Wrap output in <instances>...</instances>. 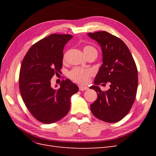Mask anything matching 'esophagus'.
<instances>
[{"mask_svg":"<svg viewBox=\"0 0 156 156\" xmlns=\"http://www.w3.org/2000/svg\"><path fill=\"white\" fill-rule=\"evenodd\" d=\"M79 90L80 91H84V90H87L88 89L87 87H84V86H79Z\"/></svg>","mask_w":156,"mask_h":156,"instance_id":"obj_1","label":"esophagus"}]
</instances>
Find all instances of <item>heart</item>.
Segmentation results:
<instances>
[{
  "label": "heart",
  "mask_w": 156,
  "mask_h": 156,
  "mask_svg": "<svg viewBox=\"0 0 156 156\" xmlns=\"http://www.w3.org/2000/svg\"><path fill=\"white\" fill-rule=\"evenodd\" d=\"M83 51L84 54L87 55L90 51H96V49L92 46L87 45L84 47ZM66 54L64 55V60L66 59ZM92 72L90 69L75 68L69 72L68 76L75 82L80 84H85L88 81V79L92 76Z\"/></svg>",
  "instance_id": "b5f03b06"
}]
</instances>
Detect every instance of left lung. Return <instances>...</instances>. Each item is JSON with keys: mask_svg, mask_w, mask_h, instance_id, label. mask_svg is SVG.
I'll return each instance as SVG.
<instances>
[{"mask_svg": "<svg viewBox=\"0 0 156 156\" xmlns=\"http://www.w3.org/2000/svg\"><path fill=\"white\" fill-rule=\"evenodd\" d=\"M100 45L103 64L90 88L97 92V100L90 105L92 114L108 123L121 120L131 110L138 87V72L135 60L124 42L106 31L88 33ZM110 84L107 91L98 85Z\"/></svg>", "mask_w": 156, "mask_h": 156, "instance_id": "obj_1", "label": "left lung"}]
</instances>
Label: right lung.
<instances>
[{
  "mask_svg": "<svg viewBox=\"0 0 156 156\" xmlns=\"http://www.w3.org/2000/svg\"><path fill=\"white\" fill-rule=\"evenodd\" d=\"M72 37L53 34L41 39L31 47L22 61L19 80L21 95L30 114L42 123H54L66 115L71 96L79 91L68 79L62 81L58 89L51 86V79L62 69L64 47Z\"/></svg>",
  "mask_w": 156,
  "mask_h": 156,
  "instance_id": "right-lung-1",
  "label": "right lung"
}]
</instances>
